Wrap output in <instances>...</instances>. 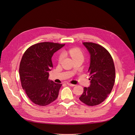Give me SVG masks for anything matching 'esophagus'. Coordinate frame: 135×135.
Returning a JSON list of instances; mask_svg holds the SVG:
<instances>
[{"label":"esophagus","instance_id":"1","mask_svg":"<svg viewBox=\"0 0 135 135\" xmlns=\"http://www.w3.org/2000/svg\"><path fill=\"white\" fill-rule=\"evenodd\" d=\"M68 85H69V86H74L75 85V84H71V83H66Z\"/></svg>","mask_w":135,"mask_h":135}]
</instances>
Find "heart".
Segmentation results:
<instances>
[{
  "label": "heart",
  "mask_w": 135,
  "mask_h": 135,
  "mask_svg": "<svg viewBox=\"0 0 135 135\" xmlns=\"http://www.w3.org/2000/svg\"><path fill=\"white\" fill-rule=\"evenodd\" d=\"M65 54L70 55L73 60L77 59H84V54L78 47H73L68 49L65 52ZM64 58V55L60 54L58 57V61L61 62Z\"/></svg>",
  "instance_id": "b5f03b06"
}]
</instances>
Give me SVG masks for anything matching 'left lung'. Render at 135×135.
Returning a JSON list of instances; mask_svg holds the SVG:
<instances>
[{
	"label": "left lung",
	"mask_w": 135,
	"mask_h": 135,
	"mask_svg": "<svg viewBox=\"0 0 135 135\" xmlns=\"http://www.w3.org/2000/svg\"><path fill=\"white\" fill-rule=\"evenodd\" d=\"M91 55L88 72L90 86L84 87L80 100L89 106H95L105 100L115 81V67L109 51L100 45L84 42Z\"/></svg>",
	"instance_id": "obj_1"
}]
</instances>
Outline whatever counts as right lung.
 I'll return each instance as SVG.
<instances>
[{
  "label": "right lung",
  "mask_w": 135,
  "mask_h": 135,
  "mask_svg": "<svg viewBox=\"0 0 135 135\" xmlns=\"http://www.w3.org/2000/svg\"><path fill=\"white\" fill-rule=\"evenodd\" d=\"M65 44L43 42L34 44L24 52L19 65L23 89L29 99L39 106H46L55 100L61 84L50 81L49 71L53 68L51 58Z\"/></svg>",
  "instance_id": "add662e5"
}]
</instances>
